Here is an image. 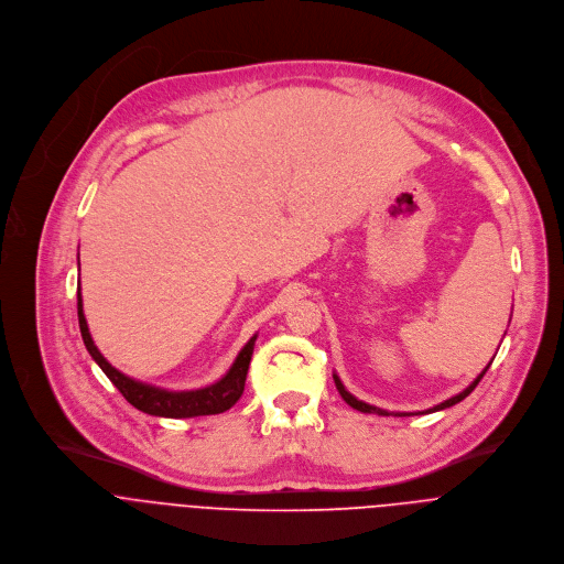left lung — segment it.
<instances>
[{
	"instance_id": "obj_1",
	"label": "left lung",
	"mask_w": 564,
	"mask_h": 564,
	"mask_svg": "<svg viewBox=\"0 0 564 564\" xmlns=\"http://www.w3.org/2000/svg\"><path fill=\"white\" fill-rule=\"evenodd\" d=\"M491 365V362H489ZM489 365L485 367V371L465 389V391H460L458 395H454V398H448V400H444V402H440V404H435V406H431V409H426V411H422V413H433V411H442V409H446V406H454V404H458L460 400H465L476 387H478V382L482 380V376L487 373V369H489ZM333 380H335V387H337V391H340V395L345 398V402L349 404V406H354V409H358V411H362V413H378V415H415V413H389V411H384V409H378V406H373V404H367V402H362V400H358L356 395H351L347 389H345V384H343V380L337 378L335 373H333Z\"/></svg>"
}]
</instances>
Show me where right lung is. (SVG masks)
Segmentation results:
<instances>
[{"label": "right lung", "mask_w": 564, "mask_h": 564, "mask_svg": "<svg viewBox=\"0 0 564 564\" xmlns=\"http://www.w3.org/2000/svg\"><path fill=\"white\" fill-rule=\"evenodd\" d=\"M77 319H79V330H82V340L90 354V358L99 365V369L106 373V378L118 387V391L140 411L149 413V415H158V417H195V415H215L231 409L242 391H245V382H247V373H249V365H251V356H253V347H256V337L245 345V349L238 354L234 367L227 371L221 380H217L215 384H208L204 389H195V391H169V389H160L153 384H144L140 380H133L129 376H124L122 371H118L116 367H110L108 360L99 354V349L95 347L93 337L88 333V324L84 317V306H82V293L77 291Z\"/></svg>", "instance_id": "obj_1"}]
</instances>
